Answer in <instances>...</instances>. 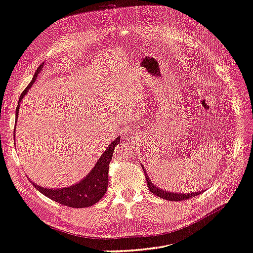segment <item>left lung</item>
Here are the masks:
<instances>
[{
	"mask_svg": "<svg viewBox=\"0 0 253 253\" xmlns=\"http://www.w3.org/2000/svg\"><path fill=\"white\" fill-rule=\"evenodd\" d=\"M142 169H144L145 178L147 180V186H148L149 190L153 192L154 195H156L157 197H160V198H164V199L169 200V201H181V200L190 199V198H192V197L198 196L201 194V192H192V194H177V192H169L166 190L159 189V188L156 187L154 183L149 180V178H148V176H147V173L145 171V168L142 167Z\"/></svg>",
	"mask_w": 253,
	"mask_h": 253,
	"instance_id": "1",
	"label": "left lung"
}]
</instances>
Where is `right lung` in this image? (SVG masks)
Segmentation results:
<instances>
[{
  "label": "right lung",
  "mask_w": 253,
  "mask_h": 253,
  "mask_svg": "<svg viewBox=\"0 0 253 253\" xmlns=\"http://www.w3.org/2000/svg\"><path fill=\"white\" fill-rule=\"evenodd\" d=\"M42 65L36 71L33 80L27 85L26 88L22 91L20 96V102L24 97V95L29 91V89L34 84V81L38 74L42 68ZM18 115V106L16 107L15 116L17 119ZM121 138L115 139L111 145L107 147V149L104 151V154L100 156V158L97 163H96L95 167L91 169V171L87 174V177L83 179L82 181L77 182L76 185L68 187V188H62V189H48V188H43L41 186L35 185L32 182L36 189L40 192H42L44 196L47 198L52 199L56 203L61 204L63 206L72 207V208H86V207H90L94 204L97 203L103 198L104 195L106 194L107 187H108V170H109V163H111L113 153L115 147H116Z\"/></svg>",
  "instance_id": "obj_1"
}]
</instances>
